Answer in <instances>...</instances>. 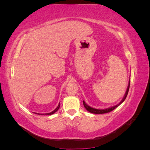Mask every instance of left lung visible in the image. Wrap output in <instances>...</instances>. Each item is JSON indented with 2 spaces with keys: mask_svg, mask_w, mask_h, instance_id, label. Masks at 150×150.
<instances>
[{
  "mask_svg": "<svg viewBox=\"0 0 150 150\" xmlns=\"http://www.w3.org/2000/svg\"><path fill=\"white\" fill-rule=\"evenodd\" d=\"M130 80H129V83H128V88H127V90H126V91L125 95H124V96L123 97L122 100L120 101V103H119V104H118V105H116L114 106H112V107H110V108H105V109H96V108H94L91 107V106L87 105V104L85 103V101L83 100V105H84L85 108L86 109H87V110L88 112H90L91 113H93V114H105V113L110 112L112 111L113 110H115V109L116 108H117L119 105H120L121 104L124 102V100L126 99V96H127V95H128V93L129 88H130Z\"/></svg>",
  "mask_w": 150,
  "mask_h": 150,
  "instance_id": "1",
  "label": "left lung"
}]
</instances>
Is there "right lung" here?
Returning <instances> with one entry per match:
<instances>
[{"label": "right lung", "mask_w": 150, "mask_h": 150, "mask_svg": "<svg viewBox=\"0 0 150 150\" xmlns=\"http://www.w3.org/2000/svg\"><path fill=\"white\" fill-rule=\"evenodd\" d=\"M59 106H60V105L59 104V105H58V106H57V107L54 110H53L52 112H50V113H46V114H45V115H53V114H54L55 112H57V110H58V109L59 108ZM38 115H40V114H38Z\"/></svg>", "instance_id": "1"}]
</instances>
